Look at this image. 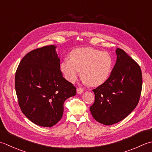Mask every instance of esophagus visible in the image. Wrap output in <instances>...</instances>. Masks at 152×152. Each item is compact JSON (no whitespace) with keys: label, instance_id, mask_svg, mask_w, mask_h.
<instances>
[{"label":"esophagus","instance_id":"obj_1","mask_svg":"<svg viewBox=\"0 0 152 152\" xmlns=\"http://www.w3.org/2000/svg\"><path fill=\"white\" fill-rule=\"evenodd\" d=\"M77 91V94H81L83 93V91H84V90H83V88H78L76 90Z\"/></svg>","mask_w":152,"mask_h":152}]
</instances>
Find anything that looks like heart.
Segmentation results:
<instances>
[{
	"label": "heart",
	"instance_id": "heart-1",
	"mask_svg": "<svg viewBox=\"0 0 152 152\" xmlns=\"http://www.w3.org/2000/svg\"><path fill=\"white\" fill-rule=\"evenodd\" d=\"M69 56L60 64L61 72L69 82L76 81L80 70L82 81L91 86L104 84L111 76L113 61L108 53L83 47L72 50Z\"/></svg>",
	"mask_w": 152,
	"mask_h": 152
}]
</instances>
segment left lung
<instances>
[{
  "label": "left lung",
  "instance_id": "8db88e82",
  "mask_svg": "<svg viewBox=\"0 0 152 152\" xmlns=\"http://www.w3.org/2000/svg\"><path fill=\"white\" fill-rule=\"evenodd\" d=\"M115 52L117 61L111 76L93 90L95 102L90 109L95 120L105 125L117 123L131 113L142 91L140 67L123 49Z\"/></svg>",
  "mask_w": 152,
  "mask_h": 152
}]
</instances>
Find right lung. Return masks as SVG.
<instances>
[{
    "label": "right lung",
    "mask_w": 152,
    "mask_h": 152,
    "mask_svg": "<svg viewBox=\"0 0 152 152\" xmlns=\"http://www.w3.org/2000/svg\"><path fill=\"white\" fill-rule=\"evenodd\" d=\"M56 46L33 50L20 62L15 89L20 107L32 123L51 127L61 119L65 100L76 94V88L63 78Z\"/></svg>",
    "instance_id": "obj_1"
}]
</instances>
